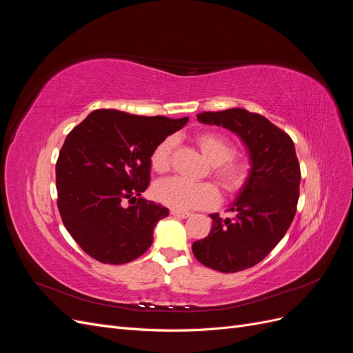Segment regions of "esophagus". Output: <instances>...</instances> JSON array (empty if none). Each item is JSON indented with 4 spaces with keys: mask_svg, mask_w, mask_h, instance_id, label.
<instances>
[{
    "mask_svg": "<svg viewBox=\"0 0 353 353\" xmlns=\"http://www.w3.org/2000/svg\"><path fill=\"white\" fill-rule=\"evenodd\" d=\"M170 215H174L176 218H188V216H191V213L190 212H183V210L172 209V210H170Z\"/></svg>",
    "mask_w": 353,
    "mask_h": 353,
    "instance_id": "obj_1",
    "label": "esophagus"
}]
</instances>
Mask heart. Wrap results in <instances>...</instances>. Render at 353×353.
Instances as JSON below:
<instances>
[{
  "label": "heart",
  "instance_id": "obj_1",
  "mask_svg": "<svg viewBox=\"0 0 353 353\" xmlns=\"http://www.w3.org/2000/svg\"><path fill=\"white\" fill-rule=\"evenodd\" d=\"M196 143L201 153L212 165V175L225 191H236L248 178V165L234 159V145L225 137L216 132L197 135ZM174 150V138L160 141L150 156L153 170L162 174L170 168V156ZM157 201L175 210L205 209L218 200V191L209 183H190L181 176L160 179L153 188Z\"/></svg>",
  "mask_w": 353,
  "mask_h": 353
}]
</instances>
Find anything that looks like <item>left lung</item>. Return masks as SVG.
Here are the masks:
<instances>
[{"mask_svg": "<svg viewBox=\"0 0 353 353\" xmlns=\"http://www.w3.org/2000/svg\"><path fill=\"white\" fill-rule=\"evenodd\" d=\"M197 121L236 134L248 150L250 169L230 206L236 218L209 215L212 230L193 243V253L219 272L252 268L279 244L294 218L301 185L294 144L266 117L245 109L199 113Z\"/></svg>", "mask_w": 353, "mask_h": 353, "instance_id": "8db88e82", "label": "left lung"}]
</instances>
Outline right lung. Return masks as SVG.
I'll return each instance as SVG.
<instances>
[{"label": "right lung", "mask_w": 353, "mask_h": 353, "mask_svg": "<svg viewBox=\"0 0 353 353\" xmlns=\"http://www.w3.org/2000/svg\"><path fill=\"white\" fill-rule=\"evenodd\" d=\"M188 117L94 110L74 126L56 165L57 206L66 230L91 258L109 265L137 259L153 243L169 210L141 194L150 183L154 147ZM125 199L134 201L123 206Z\"/></svg>", "instance_id": "right-lung-1"}]
</instances>
